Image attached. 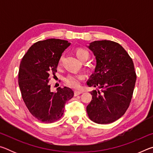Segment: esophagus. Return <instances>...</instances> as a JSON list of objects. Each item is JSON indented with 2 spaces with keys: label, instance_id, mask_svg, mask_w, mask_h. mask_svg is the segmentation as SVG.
<instances>
[{
  "label": "esophagus",
  "instance_id": "obj_1",
  "mask_svg": "<svg viewBox=\"0 0 153 153\" xmlns=\"http://www.w3.org/2000/svg\"><path fill=\"white\" fill-rule=\"evenodd\" d=\"M82 93H83L82 91H80V90H75L74 91V95L75 96H77L81 94Z\"/></svg>",
  "mask_w": 153,
  "mask_h": 153
}]
</instances>
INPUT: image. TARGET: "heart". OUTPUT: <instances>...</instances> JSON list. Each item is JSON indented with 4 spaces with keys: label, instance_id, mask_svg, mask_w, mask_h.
I'll return each instance as SVG.
<instances>
[{
    "label": "heart",
    "instance_id": "obj_1",
    "mask_svg": "<svg viewBox=\"0 0 153 153\" xmlns=\"http://www.w3.org/2000/svg\"><path fill=\"white\" fill-rule=\"evenodd\" d=\"M75 53L77 59L81 61L87 60L89 56V53L86 49L82 48H77L75 50ZM62 57L60 58L59 63H61ZM84 77L82 74H69L65 77V82L69 86L72 88H78L80 84V81L84 79Z\"/></svg>",
    "mask_w": 153,
    "mask_h": 153
}]
</instances>
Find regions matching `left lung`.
I'll return each instance as SVG.
<instances>
[{"mask_svg":"<svg viewBox=\"0 0 153 153\" xmlns=\"http://www.w3.org/2000/svg\"><path fill=\"white\" fill-rule=\"evenodd\" d=\"M88 47L97 65L86 84L100 90L90 92L87 113L97 123H113L124 115L132 98L136 80L134 63L125 49L113 41H94Z\"/></svg>","mask_w":153,"mask_h":153,"instance_id":"obj_1","label":"left lung"}]
</instances>
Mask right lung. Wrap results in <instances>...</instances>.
<instances>
[{"label": "right lung", "mask_w": 153, "mask_h": 153, "mask_svg": "<svg viewBox=\"0 0 153 153\" xmlns=\"http://www.w3.org/2000/svg\"><path fill=\"white\" fill-rule=\"evenodd\" d=\"M71 45L68 41L51 38L36 42L28 49L20 63L19 88L22 98L31 114L48 123L63 115L66 101L74 97L70 88L51 90L50 76H55L62 53Z\"/></svg>", "instance_id": "obj_1"}]
</instances>
